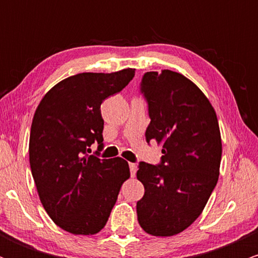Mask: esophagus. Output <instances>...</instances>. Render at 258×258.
I'll return each mask as SVG.
<instances>
[{"label":"esophagus","mask_w":258,"mask_h":258,"mask_svg":"<svg viewBox=\"0 0 258 258\" xmlns=\"http://www.w3.org/2000/svg\"><path fill=\"white\" fill-rule=\"evenodd\" d=\"M130 171H131V176L135 177L136 172H137V165L131 162V164H130Z\"/></svg>","instance_id":"esophagus-1"}]
</instances>
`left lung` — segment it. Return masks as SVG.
<instances>
[{"mask_svg": "<svg viewBox=\"0 0 258 258\" xmlns=\"http://www.w3.org/2000/svg\"><path fill=\"white\" fill-rule=\"evenodd\" d=\"M149 105L147 142L162 146L161 164L141 162L144 197L138 222L154 236H172L203 212L217 184L222 141L216 111L203 91L182 74L149 72L142 80Z\"/></svg>", "mask_w": 258, "mask_h": 258, "instance_id": "left-lung-1", "label": "left lung"}]
</instances>
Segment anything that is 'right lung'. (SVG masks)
Returning a JSON list of instances; mask_svg holds the SVG:
<instances>
[{"mask_svg": "<svg viewBox=\"0 0 258 258\" xmlns=\"http://www.w3.org/2000/svg\"><path fill=\"white\" fill-rule=\"evenodd\" d=\"M133 76L131 68L70 76L53 86L35 111L29 159L38 197L52 221L75 235L104 228L131 174L122 158L98 159L87 152L103 142V100L122 91Z\"/></svg>", "mask_w": 258, "mask_h": 258, "instance_id": "1", "label": "right lung"}]
</instances>
